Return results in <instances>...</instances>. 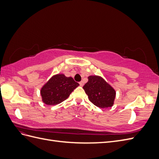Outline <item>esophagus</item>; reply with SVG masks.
I'll return each instance as SVG.
<instances>
[{
	"label": "esophagus",
	"mask_w": 159,
	"mask_h": 159,
	"mask_svg": "<svg viewBox=\"0 0 159 159\" xmlns=\"http://www.w3.org/2000/svg\"><path fill=\"white\" fill-rule=\"evenodd\" d=\"M80 85L81 86H83V85H84V81H80Z\"/></svg>",
	"instance_id": "obj_1"
}]
</instances>
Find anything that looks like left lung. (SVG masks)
Returning a JSON list of instances; mask_svg holds the SVG:
<instances>
[{"mask_svg":"<svg viewBox=\"0 0 159 159\" xmlns=\"http://www.w3.org/2000/svg\"><path fill=\"white\" fill-rule=\"evenodd\" d=\"M90 102L99 108L112 107L116 91L102 77L90 75L88 81L83 87Z\"/></svg>","mask_w":159,"mask_h":159,"instance_id":"left-lung-1","label":"left lung"}]
</instances>
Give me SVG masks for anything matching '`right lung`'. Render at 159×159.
Instances as JSON below:
<instances>
[{"label": "right lung", "mask_w": 159, "mask_h": 159, "mask_svg": "<svg viewBox=\"0 0 159 159\" xmlns=\"http://www.w3.org/2000/svg\"><path fill=\"white\" fill-rule=\"evenodd\" d=\"M79 85L71 77H66L63 74L54 75L40 89L42 102L48 105L59 104L68 99Z\"/></svg>", "instance_id": "right-lung-1"}]
</instances>
